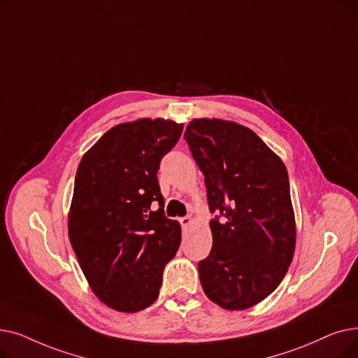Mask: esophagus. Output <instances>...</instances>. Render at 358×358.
<instances>
[{
    "label": "esophagus",
    "instance_id": "34e87169",
    "mask_svg": "<svg viewBox=\"0 0 358 358\" xmlns=\"http://www.w3.org/2000/svg\"><path fill=\"white\" fill-rule=\"evenodd\" d=\"M180 223H181V227H182V228L190 227V224L193 223V217H192V216H185V217H181V219H180Z\"/></svg>",
    "mask_w": 358,
    "mask_h": 358
}]
</instances>
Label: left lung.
Returning a JSON list of instances; mask_svg holds the SVG:
<instances>
[{
	"label": "left lung",
	"instance_id": "1",
	"mask_svg": "<svg viewBox=\"0 0 358 358\" xmlns=\"http://www.w3.org/2000/svg\"><path fill=\"white\" fill-rule=\"evenodd\" d=\"M184 139L204 176L213 247L199 262L213 303L243 310L285 278L296 248V220L285 162L236 122L193 119Z\"/></svg>",
	"mask_w": 358,
	"mask_h": 358
}]
</instances>
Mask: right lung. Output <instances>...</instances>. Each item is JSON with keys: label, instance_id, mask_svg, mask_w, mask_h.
Listing matches in <instances>:
<instances>
[{"label": "right lung", "instance_id": "1", "mask_svg": "<svg viewBox=\"0 0 358 358\" xmlns=\"http://www.w3.org/2000/svg\"><path fill=\"white\" fill-rule=\"evenodd\" d=\"M182 123L138 119L107 130L83 155L68 213V235L101 302L134 313L152 305L181 227L164 215L158 168Z\"/></svg>", "mask_w": 358, "mask_h": 358}]
</instances>
